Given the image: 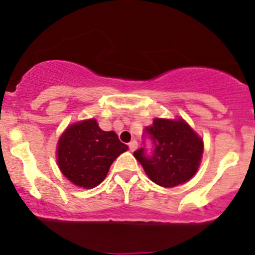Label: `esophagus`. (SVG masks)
Segmentation results:
<instances>
[{"mask_svg": "<svg viewBox=\"0 0 255 255\" xmlns=\"http://www.w3.org/2000/svg\"><path fill=\"white\" fill-rule=\"evenodd\" d=\"M128 147H129V150L133 152V151H135L136 148H137V142L135 141V140H133V141H130L129 144H128Z\"/></svg>", "mask_w": 255, "mask_h": 255, "instance_id": "34e87169", "label": "esophagus"}]
</instances>
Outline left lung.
<instances>
[{
  "mask_svg": "<svg viewBox=\"0 0 255 255\" xmlns=\"http://www.w3.org/2000/svg\"><path fill=\"white\" fill-rule=\"evenodd\" d=\"M144 147L134 152L148 177L162 187H175L193 177L203 154V140L183 120L154 119L144 131ZM145 138L151 141L148 152Z\"/></svg>",
  "mask_w": 255,
  "mask_h": 255,
  "instance_id": "1",
  "label": "left lung"
}]
</instances>
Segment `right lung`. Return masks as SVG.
<instances>
[{
  "instance_id": "obj_1",
  "label": "right lung",
  "mask_w": 255,
  "mask_h": 255,
  "mask_svg": "<svg viewBox=\"0 0 255 255\" xmlns=\"http://www.w3.org/2000/svg\"><path fill=\"white\" fill-rule=\"evenodd\" d=\"M127 148L115 131L102 130L96 120H87L69 126L60 137L58 166L71 182L92 188L104 180L114 160Z\"/></svg>"
}]
</instances>
